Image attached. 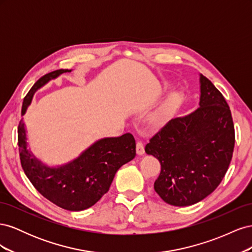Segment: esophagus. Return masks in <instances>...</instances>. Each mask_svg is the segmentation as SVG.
<instances>
[{
  "label": "esophagus",
  "mask_w": 252,
  "mask_h": 252,
  "mask_svg": "<svg viewBox=\"0 0 252 252\" xmlns=\"http://www.w3.org/2000/svg\"><path fill=\"white\" fill-rule=\"evenodd\" d=\"M136 154H138L139 156H142L145 154V147H144V143L139 141L138 143H136Z\"/></svg>",
  "instance_id": "obj_1"
}]
</instances>
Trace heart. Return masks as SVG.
I'll return each instance as SVG.
<instances>
[{
  "label": "heart",
  "mask_w": 252,
  "mask_h": 252,
  "mask_svg": "<svg viewBox=\"0 0 252 252\" xmlns=\"http://www.w3.org/2000/svg\"><path fill=\"white\" fill-rule=\"evenodd\" d=\"M180 98V94L179 93H172L169 97L167 98L166 103L162 106L161 108H159L158 110H157L152 116L150 117V123L151 124H155V125H158L161 123V122L166 118L167 113L169 112V110L174 107L175 104L178 103Z\"/></svg>",
  "instance_id": "obj_1"
}]
</instances>
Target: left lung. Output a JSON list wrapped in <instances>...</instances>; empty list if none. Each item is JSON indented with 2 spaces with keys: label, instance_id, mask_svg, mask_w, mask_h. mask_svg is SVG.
Returning <instances> with one entry per match:
<instances>
[{
  "label": "left lung",
  "instance_id": "8db88e82",
  "mask_svg": "<svg viewBox=\"0 0 252 252\" xmlns=\"http://www.w3.org/2000/svg\"><path fill=\"white\" fill-rule=\"evenodd\" d=\"M200 107L174 118L145 146L161 163L156 192L167 204L189 206L202 201L222 182L232 158L234 126L225 97L200 74Z\"/></svg>",
  "mask_w": 252,
  "mask_h": 252
}]
</instances>
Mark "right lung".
Masks as SVG:
<instances>
[{"label": "right lung", "mask_w": 252, "mask_h": 252, "mask_svg": "<svg viewBox=\"0 0 252 252\" xmlns=\"http://www.w3.org/2000/svg\"><path fill=\"white\" fill-rule=\"evenodd\" d=\"M68 69H59L37 80L24 98L22 116L32 101L35 91ZM25 124L21 119L18 144L22 168L34 188L59 207L81 211L94 206L108 191L120 167L135 157V140L131 133L96 141L73 161L48 167L27 149Z\"/></svg>", "instance_id": "1"}]
</instances>
